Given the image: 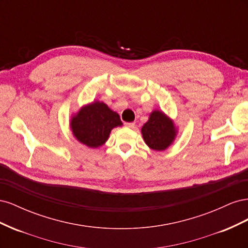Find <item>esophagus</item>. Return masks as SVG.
<instances>
[{"mask_svg": "<svg viewBox=\"0 0 248 248\" xmlns=\"http://www.w3.org/2000/svg\"><path fill=\"white\" fill-rule=\"evenodd\" d=\"M125 126H126V127H128V128H134V126H136V123H134V122L125 123Z\"/></svg>", "mask_w": 248, "mask_h": 248, "instance_id": "1", "label": "esophagus"}]
</instances>
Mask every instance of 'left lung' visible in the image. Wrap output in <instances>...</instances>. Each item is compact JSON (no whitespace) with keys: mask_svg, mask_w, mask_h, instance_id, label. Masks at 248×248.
<instances>
[{"mask_svg":"<svg viewBox=\"0 0 248 248\" xmlns=\"http://www.w3.org/2000/svg\"><path fill=\"white\" fill-rule=\"evenodd\" d=\"M177 127L174 121L163 111L155 109L148 121L141 127V134L147 146L154 151L167 150L177 137Z\"/></svg>","mask_w":248,"mask_h":248,"instance_id":"8db88e82","label":"left lung"}]
</instances>
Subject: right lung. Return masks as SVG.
<instances>
[{
    "label": "right lung",
    "mask_w": 248,
    "mask_h": 248,
    "mask_svg": "<svg viewBox=\"0 0 248 248\" xmlns=\"http://www.w3.org/2000/svg\"><path fill=\"white\" fill-rule=\"evenodd\" d=\"M122 125L117 112L98 100L81 107L72 115L69 123L74 138L80 144L94 149L106 144L110 131Z\"/></svg>",
    "instance_id": "obj_1"
}]
</instances>
